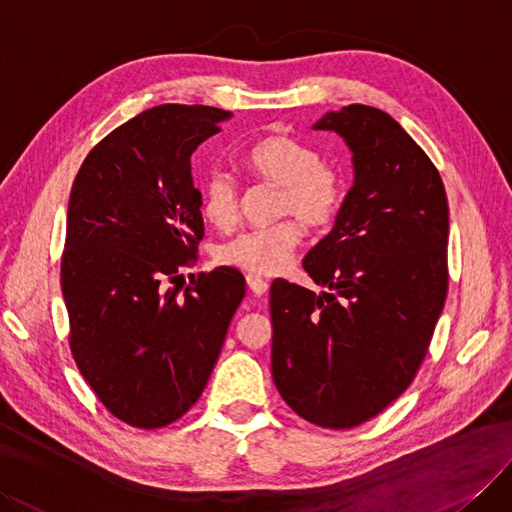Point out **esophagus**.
<instances>
[{
	"instance_id": "esophagus-1",
	"label": "esophagus",
	"mask_w": 512,
	"mask_h": 512,
	"mask_svg": "<svg viewBox=\"0 0 512 512\" xmlns=\"http://www.w3.org/2000/svg\"><path fill=\"white\" fill-rule=\"evenodd\" d=\"M246 285H249V289L257 295V298H261V295H266L268 289H270V285L266 283V280L259 278V276H253V274L246 276Z\"/></svg>"
}]
</instances>
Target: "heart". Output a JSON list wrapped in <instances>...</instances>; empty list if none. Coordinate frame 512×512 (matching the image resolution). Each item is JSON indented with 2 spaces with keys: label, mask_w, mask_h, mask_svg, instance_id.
<instances>
[{
  "label": "heart",
  "mask_w": 512,
  "mask_h": 512,
  "mask_svg": "<svg viewBox=\"0 0 512 512\" xmlns=\"http://www.w3.org/2000/svg\"><path fill=\"white\" fill-rule=\"evenodd\" d=\"M242 166L253 178L280 189V212L293 214L306 225H323L334 217L340 202L338 176L319 161V155L291 136H268L242 155ZM238 185L225 172H212L202 185L204 219L227 229L238 217ZM302 229L293 221L249 229L223 242L217 261L251 274H276L283 270Z\"/></svg>",
  "instance_id": "obj_1"
}]
</instances>
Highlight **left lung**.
I'll return each mask as SVG.
<instances>
[{
	"label": "left lung",
	"mask_w": 512,
	"mask_h": 512,
	"mask_svg": "<svg viewBox=\"0 0 512 512\" xmlns=\"http://www.w3.org/2000/svg\"><path fill=\"white\" fill-rule=\"evenodd\" d=\"M353 155L336 223L304 257L325 291L270 289L272 378L291 410L346 430L415 378L447 300L449 204L421 146L387 112L351 104L312 125Z\"/></svg>",
	"instance_id": "left-lung-1"
}]
</instances>
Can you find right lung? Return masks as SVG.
I'll list each match as a JSON object with an SVG mask.
<instances>
[{
    "label": "right lung",
    "mask_w": 512,
    "mask_h": 512,
    "mask_svg": "<svg viewBox=\"0 0 512 512\" xmlns=\"http://www.w3.org/2000/svg\"><path fill=\"white\" fill-rule=\"evenodd\" d=\"M232 112L163 104L114 129L70 193L61 291L76 366L121 421L153 430L200 398L246 283L214 268L172 287L204 236L191 155Z\"/></svg>",
    "instance_id": "1"
}]
</instances>
